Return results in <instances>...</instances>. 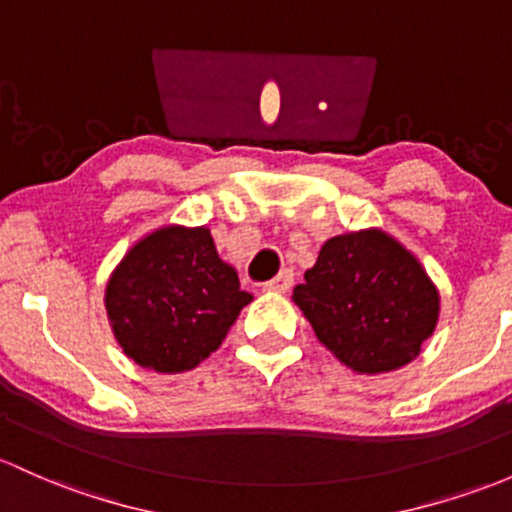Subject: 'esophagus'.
Masks as SVG:
<instances>
[{
  "label": "esophagus",
  "mask_w": 512,
  "mask_h": 512,
  "mask_svg": "<svg viewBox=\"0 0 512 512\" xmlns=\"http://www.w3.org/2000/svg\"><path fill=\"white\" fill-rule=\"evenodd\" d=\"M293 288V271H280L276 278L268 280L266 285H263V290H271V293H288V290Z\"/></svg>",
  "instance_id": "1"
}]
</instances>
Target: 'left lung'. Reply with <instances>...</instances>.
Listing matches in <instances>:
<instances>
[{"mask_svg": "<svg viewBox=\"0 0 512 512\" xmlns=\"http://www.w3.org/2000/svg\"><path fill=\"white\" fill-rule=\"evenodd\" d=\"M293 302L317 339L354 373L398 371L417 359L439 320V290L383 229L324 241Z\"/></svg>", "mask_w": 512, "mask_h": 512, "instance_id": "left-lung-1", "label": "left lung"}]
</instances>
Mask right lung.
<instances>
[{"instance_id":"right-lung-1","label":"right lung","mask_w":512,"mask_h":512,"mask_svg":"<svg viewBox=\"0 0 512 512\" xmlns=\"http://www.w3.org/2000/svg\"><path fill=\"white\" fill-rule=\"evenodd\" d=\"M254 300L207 227L166 224L141 236L112 271L104 307L114 339L141 368L200 366Z\"/></svg>"}]
</instances>
